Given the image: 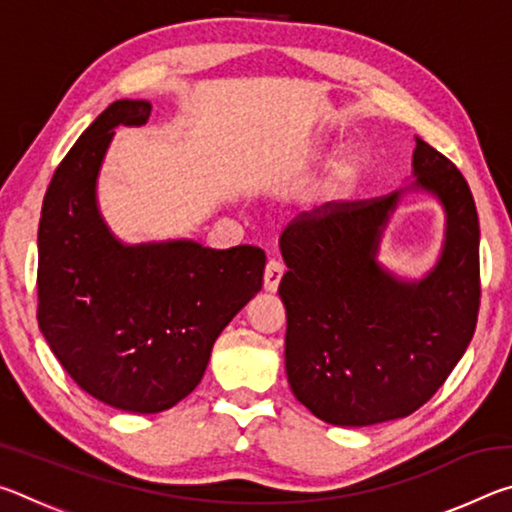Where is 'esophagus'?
I'll list each match as a JSON object with an SVG mask.
<instances>
[{
	"mask_svg": "<svg viewBox=\"0 0 512 512\" xmlns=\"http://www.w3.org/2000/svg\"><path fill=\"white\" fill-rule=\"evenodd\" d=\"M282 275H284V264L277 262V259H271V262L266 264V271H264V289L275 293L277 287H280Z\"/></svg>",
	"mask_w": 512,
	"mask_h": 512,
	"instance_id": "obj_1",
	"label": "esophagus"
}]
</instances>
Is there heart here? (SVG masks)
Returning a JSON list of instances; mask_svg holds the SVG:
<instances>
[{
    "label": "heart",
    "instance_id": "heart-1",
    "mask_svg": "<svg viewBox=\"0 0 512 512\" xmlns=\"http://www.w3.org/2000/svg\"><path fill=\"white\" fill-rule=\"evenodd\" d=\"M363 169H366V160L359 151H343L339 158L329 164L323 180L316 187L318 207H329L350 196L352 189L359 185Z\"/></svg>",
    "mask_w": 512,
    "mask_h": 512
}]
</instances>
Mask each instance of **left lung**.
Wrapping results in <instances>:
<instances>
[{"label": "left lung", "mask_w": 512, "mask_h": 512, "mask_svg": "<svg viewBox=\"0 0 512 512\" xmlns=\"http://www.w3.org/2000/svg\"><path fill=\"white\" fill-rule=\"evenodd\" d=\"M413 187L445 207L438 264L406 282L377 262L397 192L305 214L280 237L289 271L284 366L293 395L336 427L406 418L445 384L472 341L481 302L479 216L463 173L420 137Z\"/></svg>", "instance_id": "1"}]
</instances>
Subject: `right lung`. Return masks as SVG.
<instances>
[{"mask_svg":"<svg viewBox=\"0 0 512 512\" xmlns=\"http://www.w3.org/2000/svg\"><path fill=\"white\" fill-rule=\"evenodd\" d=\"M149 101L110 103L58 164L38 228V325L85 393L160 413L194 391L212 345L262 289L264 250L196 241L126 246L97 205L117 126H142Z\"/></svg>","mask_w":512,"mask_h":512,"instance_id":"obj_1","label":"right lung"}]
</instances>
